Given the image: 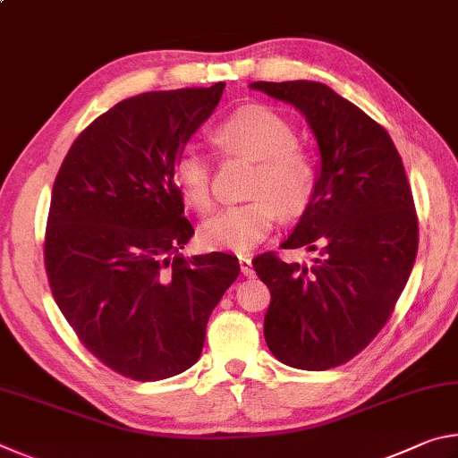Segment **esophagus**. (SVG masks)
<instances>
[{"label":"esophagus","instance_id":"obj_1","mask_svg":"<svg viewBox=\"0 0 458 458\" xmlns=\"http://www.w3.org/2000/svg\"><path fill=\"white\" fill-rule=\"evenodd\" d=\"M238 262H240V270H242L244 276H252V275H254L252 260H250V259H248V257H240Z\"/></svg>","mask_w":458,"mask_h":458}]
</instances>
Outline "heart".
<instances>
[{
    "instance_id": "obj_1",
    "label": "heart",
    "mask_w": 458,
    "mask_h": 458,
    "mask_svg": "<svg viewBox=\"0 0 458 458\" xmlns=\"http://www.w3.org/2000/svg\"><path fill=\"white\" fill-rule=\"evenodd\" d=\"M214 139L226 153L254 159L250 174L252 199L228 206L199 228V242L208 250L248 252L268 236L278 218L299 214L311 201L317 172L303 147L294 143L291 123L273 108L248 105L232 113L214 131ZM210 161L198 147H185L174 164V183L182 199L199 214L210 212Z\"/></svg>"
}]
</instances>
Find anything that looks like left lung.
Wrapping results in <instances>:
<instances>
[{
    "instance_id": "left-lung-1",
    "label": "left lung",
    "mask_w": 458,
    "mask_h": 458,
    "mask_svg": "<svg viewBox=\"0 0 458 458\" xmlns=\"http://www.w3.org/2000/svg\"><path fill=\"white\" fill-rule=\"evenodd\" d=\"M250 89L303 113L321 157L313 198L281 244L319 254L311 265L275 252L252 260L270 291L267 345L291 368H335L382 331L412 273V190L387 131L327 84L260 81Z\"/></svg>"
}]
</instances>
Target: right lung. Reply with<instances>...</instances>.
Listing matches in <instances>:
<instances>
[{"label": "right lung", "mask_w": 458, "mask_h": 458, "mask_svg": "<svg viewBox=\"0 0 458 458\" xmlns=\"http://www.w3.org/2000/svg\"><path fill=\"white\" fill-rule=\"evenodd\" d=\"M226 84L143 92L76 137L52 188L44 265L62 315L121 376L157 382L199 360L206 325L238 259H185L193 234L174 183L185 143Z\"/></svg>", "instance_id": "right-lung-1"}]
</instances>
